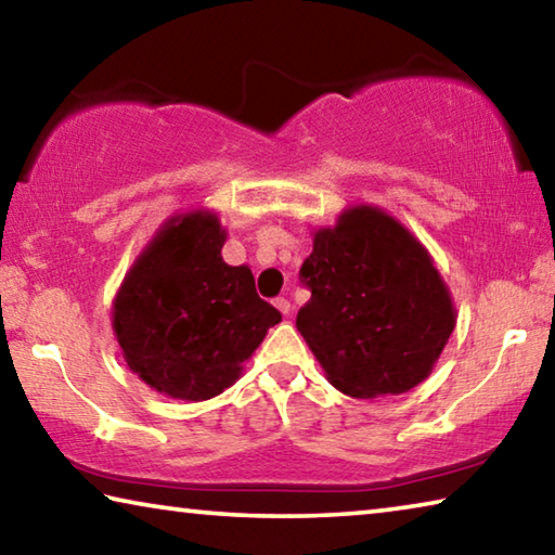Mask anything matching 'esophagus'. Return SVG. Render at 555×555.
I'll use <instances>...</instances> for the list:
<instances>
[{"label":"esophagus","instance_id":"34e87169","mask_svg":"<svg viewBox=\"0 0 555 555\" xmlns=\"http://www.w3.org/2000/svg\"><path fill=\"white\" fill-rule=\"evenodd\" d=\"M274 306H276L279 311L284 313V315H288V313H291V300H288V298H284V296H281V298H274Z\"/></svg>","mask_w":555,"mask_h":555}]
</instances>
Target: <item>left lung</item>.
<instances>
[{"instance_id": "1", "label": "left lung", "mask_w": 555, "mask_h": 555, "mask_svg": "<svg viewBox=\"0 0 555 555\" xmlns=\"http://www.w3.org/2000/svg\"><path fill=\"white\" fill-rule=\"evenodd\" d=\"M300 281L311 300L296 315L298 333L333 387L357 399L424 382L455 327L453 298L424 244L372 205L313 234Z\"/></svg>"}]
</instances>
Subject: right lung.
Masks as SVG:
<instances>
[{"mask_svg": "<svg viewBox=\"0 0 555 555\" xmlns=\"http://www.w3.org/2000/svg\"><path fill=\"white\" fill-rule=\"evenodd\" d=\"M222 244L215 212L176 215L117 291L112 327L125 362L166 397H218L281 321L259 298L249 267L224 264Z\"/></svg>", "mask_w": 555, "mask_h": 555, "instance_id": "1", "label": "right lung"}]
</instances>
